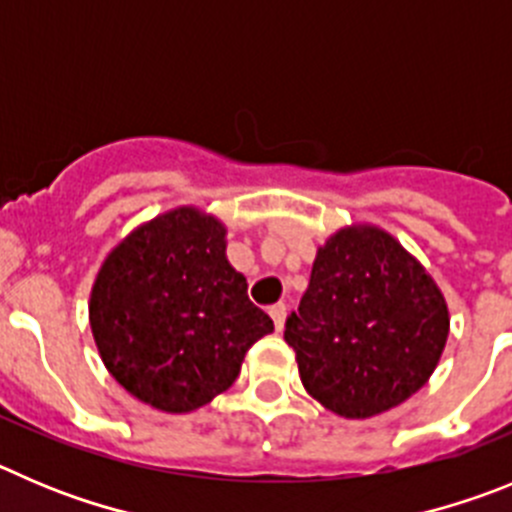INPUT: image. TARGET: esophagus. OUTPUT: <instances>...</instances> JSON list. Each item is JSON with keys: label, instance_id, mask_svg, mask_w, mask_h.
<instances>
[{"label": "esophagus", "instance_id": "obj_1", "mask_svg": "<svg viewBox=\"0 0 512 512\" xmlns=\"http://www.w3.org/2000/svg\"><path fill=\"white\" fill-rule=\"evenodd\" d=\"M270 316H273V321H275V329L283 331L285 316H288V308H285V303H275V306H270Z\"/></svg>", "mask_w": 512, "mask_h": 512}]
</instances>
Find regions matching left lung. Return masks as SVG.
I'll list each match as a JSON object with an SVG mask.
<instances>
[{
  "label": "left lung",
  "instance_id": "obj_1",
  "mask_svg": "<svg viewBox=\"0 0 512 512\" xmlns=\"http://www.w3.org/2000/svg\"><path fill=\"white\" fill-rule=\"evenodd\" d=\"M446 336L449 308L436 280L375 224L326 239L285 321L306 393L344 418L380 416L418 393Z\"/></svg>",
  "mask_w": 512,
  "mask_h": 512
}]
</instances>
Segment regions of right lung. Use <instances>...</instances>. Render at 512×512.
Instances as JSON below:
<instances>
[{
  "label": "right lung",
  "mask_w": 512,
  "mask_h": 512,
  "mask_svg": "<svg viewBox=\"0 0 512 512\" xmlns=\"http://www.w3.org/2000/svg\"><path fill=\"white\" fill-rule=\"evenodd\" d=\"M101 362L130 395L191 413L232 388L273 319L227 260V227L178 206L132 229L101 262L89 301Z\"/></svg>",
  "instance_id": "1"
}]
</instances>
